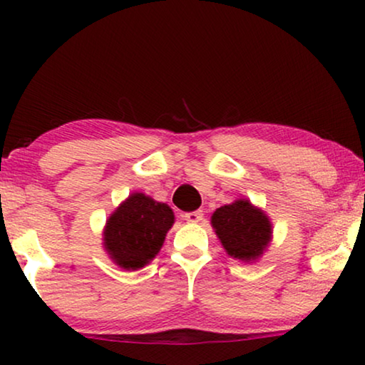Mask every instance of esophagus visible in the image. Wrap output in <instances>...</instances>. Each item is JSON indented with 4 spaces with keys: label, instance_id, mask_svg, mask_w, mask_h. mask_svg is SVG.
<instances>
[{
    "label": "esophagus",
    "instance_id": "34e87169",
    "mask_svg": "<svg viewBox=\"0 0 365 365\" xmlns=\"http://www.w3.org/2000/svg\"><path fill=\"white\" fill-rule=\"evenodd\" d=\"M202 217H204L202 211H192V212H186V214H184V219H186V221L191 222V224L201 222Z\"/></svg>",
    "mask_w": 365,
    "mask_h": 365
}]
</instances>
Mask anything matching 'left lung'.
Wrapping results in <instances>:
<instances>
[{
    "instance_id": "obj_1",
    "label": "left lung",
    "mask_w": 365,
    "mask_h": 365,
    "mask_svg": "<svg viewBox=\"0 0 365 365\" xmlns=\"http://www.w3.org/2000/svg\"><path fill=\"white\" fill-rule=\"evenodd\" d=\"M211 226L227 256L247 264L257 261L272 241L271 219L247 197L217 207Z\"/></svg>"
}]
</instances>
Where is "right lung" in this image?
<instances>
[{
    "instance_id": "1",
    "label": "right lung",
    "mask_w": 365,
    "mask_h": 365,
    "mask_svg": "<svg viewBox=\"0 0 365 365\" xmlns=\"http://www.w3.org/2000/svg\"><path fill=\"white\" fill-rule=\"evenodd\" d=\"M174 224V212L144 192H133L109 214L103 229V247L124 271L148 266L161 251Z\"/></svg>"
}]
</instances>
